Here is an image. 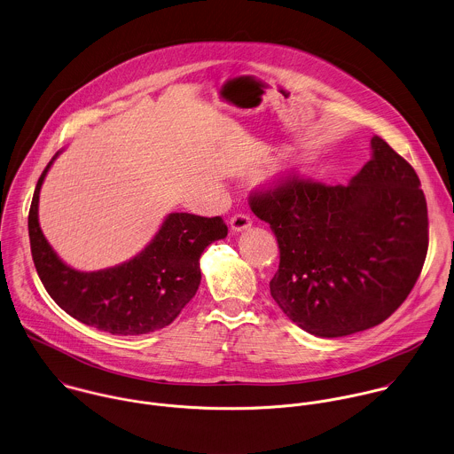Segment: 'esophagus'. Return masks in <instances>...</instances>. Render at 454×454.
<instances>
[{"label":"esophagus","mask_w":454,"mask_h":454,"mask_svg":"<svg viewBox=\"0 0 454 454\" xmlns=\"http://www.w3.org/2000/svg\"><path fill=\"white\" fill-rule=\"evenodd\" d=\"M230 224H231V230H233V231H244V230L251 228L253 219H251L247 214H235V215L230 219Z\"/></svg>","instance_id":"34e87169"}]
</instances>
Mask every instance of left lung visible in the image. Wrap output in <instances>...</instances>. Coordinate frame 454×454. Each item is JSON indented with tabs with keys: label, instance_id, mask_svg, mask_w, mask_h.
I'll return each mask as SVG.
<instances>
[{
	"label": "left lung",
	"instance_id": "1",
	"mask_svg": "<svg viewBox=\"0 0 454 454\" xmlns=\"http://www.w3.org/2000/svg\"><path fill=\"white\" fill-rule=\"evenodd\" d=\"M348 185L287 176L249 196L280 253L270 293L301 330L325 339L387 319L428 251V210L414 168L380 137Z\"/></svg>",
	"mask_w": 454,
	"mask_h": 454
}]
</instances>
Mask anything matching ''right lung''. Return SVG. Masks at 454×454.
Listing matches in <instances>:
<instances>
[{
	"instance_id": "add662e5",
	"label": "right lung",
	"mask_w": 454,
	"mask_h": 454,
	"mask_svg": "<svg viewBox=\"0 0 454 454\" xmlns=\"http://www.w3.org/2000/svg\"><path fill=\"white\" fill-rule=\"evenodd\" d=\"M52 161L36 182L27 215L31 256L51 298L77 321L112 335H144L168 326L198 291L201 253L228 235L224 221L174 212L133 260L79 272L59 260L38 223L40 187Z\"/></svg>"
}]
</instances>
